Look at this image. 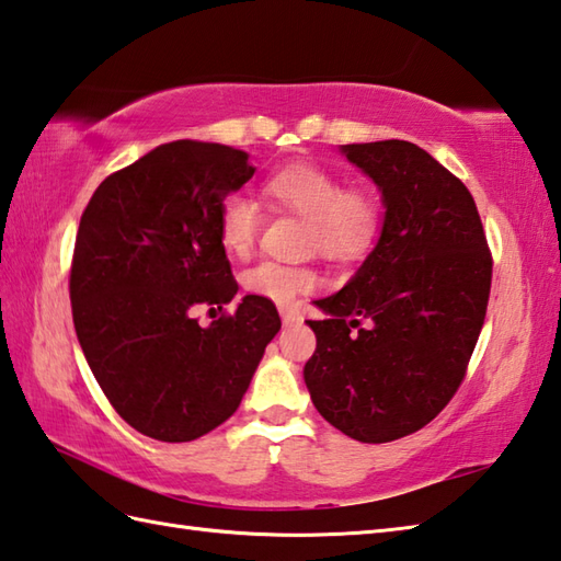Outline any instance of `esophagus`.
<instances>
[{"instance_id": "obj_1", "label": "esophagus", "mask_w": 561, "mask_h": 561, "mask_svg": "<svg viewBox=\"0 0 561 561\" xmlns=\"http://www.w3.org/2000/svg\"><path fill=\"white\" fill-rule=\"evenodd\" d=\"M279 316H282V323H284V325H294V323H299V313H296L294 308L282 306V308H279Z\"/></svg>"}]
</instances>
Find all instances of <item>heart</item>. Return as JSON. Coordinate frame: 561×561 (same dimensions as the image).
<instances>
[{
  "label": "heart",
  "instance_id": "heart-1",
  "mask_svg": "<svg viewBox=\"0 0 561 561\" xmlns=\"http://www.w3.org/2000/svg\"><path fill=\"white\" fill-rule=\"evenodd\" d=\"M262 193L282 209L308 219L306 245L332 260H356L374 248L380 233V207L366 190L344 187L342 178L316 163H289L267 175ZM260 229L253 197L233 193L221 202L219 241L231 255H245ZM318 284L306 265L262 260L245 270L243 287L274 304H289Z\"/></svg>",
  "mask_w": 561,
  "mask_h": 561
}]
</instances>
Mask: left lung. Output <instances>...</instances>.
<instances>
[{"label": "left lung", "instance_id": "8db88e82", "mask_svg": "<svg viewBox=\"0 0 561 561\" xmlns=\"http://www.w3.org/2000/svg\"><path fill=\"white\" fill-rule=\"evenodd\" d=\"M376 183L383 226L344 287L316 301L306 388L362 444L420 432L456 396L484 325L492 255L470 190L412 141L342 145ZM366 322V327L360 323Z\"/></svg>", "mask_w": 561, "mask_h": 561}]
</instances>
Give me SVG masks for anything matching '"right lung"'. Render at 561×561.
<instances>
[{"instance_id":"right-lung-1","label":"right lung","mask_w":561,"mask_h":561,"mask_svg":"<svg viewBox=\"0 0 561 561\" xmlns=\"http://www.w3.org/2000/svg\"><path fill=\"white\" fill-rule=\"evenodd\" d=\"M253 173L241 149L178 139L105 178L81 214L75 330L105 398L139 434L183 444L224 424L282 328L253 294L207 328L193 316L238 291L219 209Z\"/></svg>"}]
</instances>
